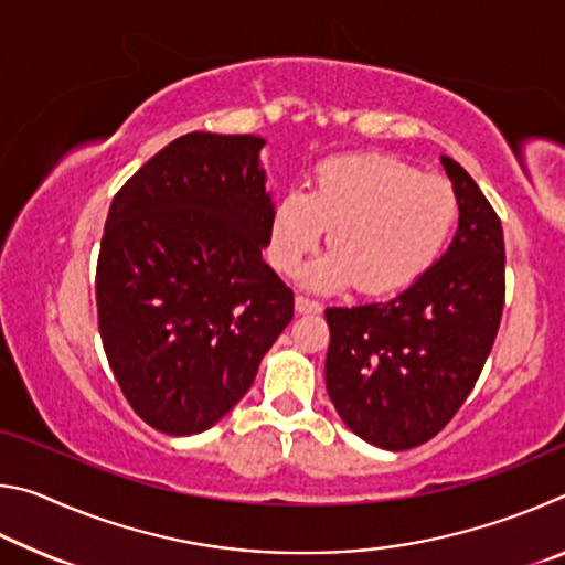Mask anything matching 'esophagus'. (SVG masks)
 <instances>
[{
    "label": "esophagus",
    "mask_w": 565,
    "mask_h": 565,
    "mask_svg": "<svg viewBox=\"0 0 565 565\" xmlns=\"http://www.w3.org/2000/svg\"><path fill=\"white\" fill-rule=\"evenodd\" d=\"M296 311H299V313H319L321 303L317 299H309V296L299 294V296H296Z\"/></svg>",
    "instance_id": "esophagus-1"
}]
</instances>
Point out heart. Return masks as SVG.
I'll use <instances>...</instances> for the list:
<instances>
[{"mask_svg": "<svg viewBox=\"0 0 565 565\" xmlns=\"http://www.w3.org/2000/svg\"><path fill=\"white\" fill-rule=\"evenodd\" d=\"M458 222V196L441 177L386 154L321 161L311 191L289 189L269 222V262L294 274L329 228L331 254L303 271L306 286L337 291L356 281L366 294H388L416 281Z\"/></svg>", "mask_w": 565, "mask_h": 565, "instance_id": "obj_1", "label": "heart"}]
</instances>
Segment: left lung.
Here are the masks:
<instances>
[{"mask_svg": "<svg viewBox=\"0 0 565 565\" xmlns=\"http://www.w3.org/2000/svg\"><path fill=\"white\" fill-rule=\"evenodd\" d=\"M441 164L458 196L446 254L391 301L327 309L331 404L353 434L386 451L426 444L454 418L501 323V218L458 161Z\"/></svg>", "mask_w": 565, "mask_h": 565, "instance_id": "8db88e82", "label": "left lung"}]
</instances>
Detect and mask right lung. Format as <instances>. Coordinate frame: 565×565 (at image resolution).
<instances>
[{"label": "right lung", "instance_id": "add662e5", "mask_svg": "<svg viewBox=\"0 0 565 565\" xmlns=\"http://www.w3.org/2000/svg\"><path fill=\"white\" fill-rule=\"evenodd\" d=\"M264 145L184 134L109 206L97 264L104 353L161 434H202L224 418L294 319V291L262 259L274 212Z\"/></svg>", "mask_w": 565, "mask_h": 565}]
</instances>
